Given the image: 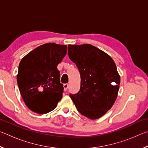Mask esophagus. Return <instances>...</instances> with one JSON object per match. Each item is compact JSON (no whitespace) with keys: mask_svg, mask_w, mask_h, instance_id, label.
<instances>
[{"mask_svg":"<svg viewBox=\"0 0 148 148\" xmlns=\"http://www.w3.org/2000/svg\"><path fill=\"white\" fill-rule=\"evenodd\" d=\"M63 87H64V91H66V90H67V89H68V87H69V84H64L63 85Z\"/></svg>","mask_w":148,"mask_h":148,"instance_id":"34e87169","label":"esophagus"}]
</instances>
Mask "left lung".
Returning <instances> with one entry per match:
<instances>
[{
	"instance_id": "8db88e82",
	"label": "left lung",
	"mask_w": 148,
	"mask_h": 148,
	"mask_svg": "<svg viewBox=\"0 0 148 148\" xmlns=\"http://www.w3.org/2000/svg\"><path fill=\"white\" fill-rule=\"evenodd\" d=\"M70 59L76 64L81 86L76 94H70L80 114L97 119L113 106L118 93L120 76L112 57L91 44L69 45Z\"/></svg>"
}]
</instances>
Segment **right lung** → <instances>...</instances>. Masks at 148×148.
Instances as JSON below:
<instances>
[{"label": "right lung", "mask_w": 148, "mask_h": 148, "mask_svg": "<svg viewBox=\"0 0 148 148\" xmlns=\"http://www.w3.org/2000/svg\"><path fill=\"white\" fill-rule=\"evenodd\" d=\"M66 45L47 43L20 61L17 85L25 103L32 112L46 114L56 108L63 92L57 66L66 54Z\"/></svg>", "instance_id": "obj_1"}]
</instances>
